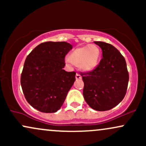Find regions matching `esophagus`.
<instances>
[{"label": "esophagus", "instance_id": "obj_1", "mask_svg": "<svg viewBox=\"0 0 146 146\" xmlns=\"http://www.w3.org/2000/svg\"><path fill=\"white\" fill-rule=\"evenodd\" d=\"M75 78H76L77 80H78V79H81L82 78V76L79 74L78 73H76V75H75Z\"/></svg>", "mask_w": 146, "mask_h": 146}]
</instances>
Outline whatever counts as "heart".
Segmentation results:
<instances>
[{
    "mask_svg": "<svg viewBox=\"0 0 146 146\" xmlns=\"http://www.w3.org/2000/svg\"><path fill=\"white\" fill-rule=\"evenodd\" d=\"M100 54L97 45L89 44L75 48L68 56V60L84 71H91L98 66Z\"/></svg>",
    "mask_w": 146,
    "mask_h": 146,
    "instance_id": "b5f03b06",
    "label": "heart"
}]
</instances>
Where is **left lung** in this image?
I'll list each match as a JSON object with an SVG mask.
<instances>
[{
    "label": "left lung",
    "instance_id": "left-lung-1",
    "mask_svg": "<svg viewBox=\"0 0 146 146\" xmlns=\"http://www.w3.org/2000/svg\"><path fill=\"white\" fill-rule=\"evenodd\" d=\"M102 50V58L93 71L82 73L83 95L90 108L98 111L112 109L124 98L129 74L125 58L115 46L94 42Z\"/></svg>",
    "mask_w": 146,
    "mask_h": 146
}]
</instances>
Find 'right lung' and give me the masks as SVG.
I'll return each mask as SVG.
<instances>
[{
    "mask_svg": "<svg viewBox=\"0 0 146 146\" xmlns=\"http://www.w3.org/2000/svg\"><path fill=\"white\" fill-rule=\"evenodd\" d=\"M72 49L66 42H45L25 60L21 77L28 103L42 113H56L62 106L75 80V71L62 69L65 56Z\"/></svg>",
    "mask_w": 146,
    "mask_h": 146,
    "instance_id": "obj_1",
    "label": "right lung"
}]
</instances>
